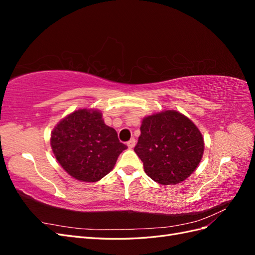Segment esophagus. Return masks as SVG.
Listing matches in <instances>:
<instances>
[{
	"mask_svg": "<svg viewBox=\"0 0 255 255\" xmlns=\"http://www.w3.org/2000/svg\"><path fill=\"white\" fill-rule=\"evenodd\" d=\"M135 143H136L135 138H130V139L128 141V146L129 149H133L134 146H135Z\"/></svg>",
	"mask_w": 255,
	"mask_h": 255,
	"instance_id": "esophagus-1",
	"label": "esophagus"
}]
</instances>
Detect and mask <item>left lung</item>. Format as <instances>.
Instances as JSON below:
<instances>
[{
	"mask_svg": "<svg viewBox=\"0 0 255 255\" xmlns=\"http://www.w3.org/2000/svg\"><path fill=\"white\" fill-rule=\"evenodd\" d=\"M134 151L146 175L161 185L187 179L199 166L204 152L203 136L197 126L177 111H163L141 121Z\"/></svg>",
	"mask_w": 255,
	"mask_h": 255,
	"instance_id": "left-lung-1",
	"label": "left lung"
}]
</instances>
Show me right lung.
I'll return each instance as SVG.
<instances>
[{"mask_svg":"<svg viewBox=\"0 0 255 255\" xmlns=\"http://www.w3.org/2000/svg\"><path fill=\"white\" fill-rule=\"evenodd\" d=\"M51 148L64 170L81 182H97L110 173L128 146L102 113L80 109L61 119L51 133Z\"/></svg>","mask_w":255,"mask_h":255,"instance_id":"obj_1","label":"right lung"}]
</instances>
